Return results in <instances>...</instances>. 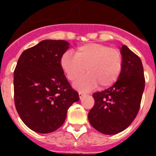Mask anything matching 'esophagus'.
Returning <instances> with one entry per match:
<instances>
[{
    "mask_svg": "<svg viewBox=\"0 0 156 156\" xmlns=\"http://www.w3.org/2000/svg\"><path fill=\"white\" fill-rule=\"evenodd\" d=\"M85 95V94L84 93H83V92H79V97H80V98H82L83 97V96H84Z\"/></svg>",
    "mask_w": 156,
    "mask_h": 156,
    "instance_id": "1",
    "label": "esophagus"
}]
</instances>
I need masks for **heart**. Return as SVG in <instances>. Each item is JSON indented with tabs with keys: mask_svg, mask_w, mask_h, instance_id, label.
Returning <instances> with one entry per match:
<instances>
[{
	"mask_svg": "<svg viewBox=\"0 0 156 156\" xmlns=\"http://www.w3.org/2000/svg\"><path fill=\"white\" fill-rule=\"evenodd\" d=\"M60 65L69 80H75L84 73L87 75L74 83L79 90H90L98 84L108 87L118 80L122 67L119 50L101 44H87L76 49L75 55L67 51L60 59Z\"/></svg>",
	"mask_w": 156,
	"mask_h": 156,
	"instance_id": "obj_1",
	"label": "heart"
}]
</instances>
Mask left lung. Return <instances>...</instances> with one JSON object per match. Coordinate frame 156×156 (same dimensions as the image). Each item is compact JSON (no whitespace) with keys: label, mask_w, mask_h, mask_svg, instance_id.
<instances>
[{"label":"left lung","mask_w":156,"mask_h":156,"mask_svg":"<svg viewBox=\"0 0 156 156\" xmlns=\"http://www.w3.org/2000/svg\"><path fill=\"white\" fill-rule=\"evenodd\" d=\"M122 67L113 86L93 94L95 103L88 113L91 126L100 133H120L131 124L140 108L144 89V69L140 58L126 45L120 48Z\"/></svg>","instance_id":"8db88e82"}]
</instances>
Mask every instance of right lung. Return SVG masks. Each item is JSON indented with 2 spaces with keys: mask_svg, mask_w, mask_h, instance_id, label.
Returning <instances> with one entry per match:
<instances>
[{
  "mask_svg": "<svg viewBox=\"0 0 156 156\" xmlns=\"http://www.w3.org/2000/svg\"><path fill=\"white\" fill-rule=\"evenodd\" d=\"M69 48L66 41L44 40L24 51L18 60L14 72L15 105L23 122L37 133L58 129L69 108L80 100L60 65Z\"/></svg>",
  "mask_w": 156,
  "mask_h": 156,
  "instance_id": "1",
  "label": "right lung"
}]
</instances>
